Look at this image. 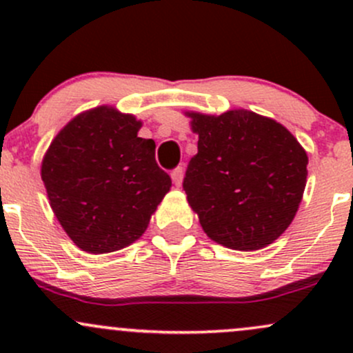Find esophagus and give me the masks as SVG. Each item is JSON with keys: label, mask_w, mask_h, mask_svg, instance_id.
Wrapping results in <instances>:
<instances>
[{"label": "esophagus", "mask_w": 353, "mask_h": 353, "mask_svg": "<svg viewBox=\"0 0 353 353\" xmlns=\"http://www.w3.org/2000/svg\"><path fill=\"white\" fill-rule=\"evenodd\" d=\"M182 176H184V171H182V168H176V169H174V171L171 172L172 182L177 185V188H179V185L182 184Z\"/></svg>", "instance_id": "34e87169"}]
</instances>
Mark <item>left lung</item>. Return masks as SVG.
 Instances as JSON below:
<instances>
[{"mask_svg": "<svg viewBox=\"0 0 353 353\" xmlns=\"http://www.w3.org/2000/svg\"><path fill=\"white\" fill-rule=\"evenodd\" d=\"M184 114L199 136L184 190L204 232L244 252L272 244L302 202L305 149L285 125L249 109Z\"/></svg>", "mask_w": 353, "mask_h": 353, "instance_id": "1", "label": "left lung"}]
</instances>
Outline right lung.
I'll return each instance as SVG.
<instances>
[{"label":"right lung","mask_w":353,"mask_h":353,"mask_svg":"<svg viewBox=\"0 0 353 353\" xmlns=\"http://www.w3.org/2000/svg\"><path fill=\"white\" fill-rule=\"evenodd\" d=\"M143 121L114 106L79 112L51 141L41 179L56 219L76 247L109 254L136 242L171 190Z\"/></svg>","instance_id":"1"}]
</instances>
